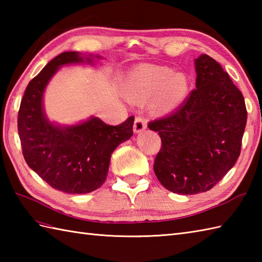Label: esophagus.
<instances>
[{
    "mask_svg": "<svg viewBox=\"0 0 262 262\" xmlns=\"http://www.w3.org/2000/svg\"><path fill=\"white\" fill-rule=\"evenodd\" d=\"M146 120L143 117H136L134 122V132L136 134H140L144 129H146Z\"/></svg>",
    "mask_w": 262,
    "mask_h": 262,
    "instance_id": "34e87169",
    "label": "esophagus"
}]
</instances>
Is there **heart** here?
I'll list each match as a JSON object with an SVG mask.
<instances>
[{
    "instance_id": "heart-1",
    "label": "heart",
    "mask_w": 262,
    "mask_h": 262,
    "mask_svg": "<svg viewBox=\"0 0 262 262\" xmlns=\"http://www.w3.org/2000/svg\"><path fill=\"white\" fill-rule=\"evenodd\" d=\"M129 97L137 100L157 98L160 110L171 111L183 102L189 91V81L182 73L158 65H141L132 72L127 81Z\"/></svg>"
}]
</instances>
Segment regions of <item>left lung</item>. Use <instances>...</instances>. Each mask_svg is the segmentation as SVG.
Wrapping results in <instances>:
<instances>
[{"label": "left lung", "instance_id": "8db88e82", "mask_svg": "<svg viewBox=\"0 0 262 262\" xmlns=\"http://www.w3.org/2000/svg\"><path fill=\"white\" fill-rule=\"evenodd\" d=\"M196 89L171 115L151 121L162 141L154 172L164 188L179 194L210 190L240 155L247 125L241 91L208 55L194 59Z\"/></svg>", "mask_w": 262, "mask_h": 262}]
</instances>
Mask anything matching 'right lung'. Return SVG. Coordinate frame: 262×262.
Wrapping results in <instances>:
<instances>
[{
	"label": "right lung",
	"mask_w": 262,
	"mask_h": 262,
	"mask_svg": "<svg viewBox=\"0 0 262 262\" xmlns=\"http://www.w3.org/2000/svg\"><path fill=\"white\" fill-rule=\"evenodd\" d=\"M99 55L65 52L28 84L18 114V132L27 164L49 186L66 193H89L107 179L111 154L133 136L134 117L110 126L91 116L75 125L51 121L43 109L46 86L64 65H93Z\"/></svg>",
	"instance_id": "obj_1"
}]
</instances>
